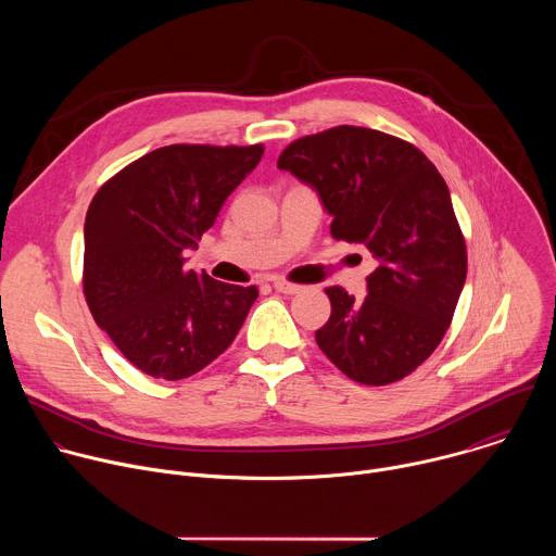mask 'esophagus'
Instances as JSON below:
<instances>
[{
    "mask_svg": "<svg viewBox=\"0 0 556 556\" xmlns=\"http://www.w3.org/2000/svg\"><path fill=\"white\" fill-rule=\"evenodd\" d=\"M273 288H275L277 292H283V294H296V292H301V286H299V283H292V281H288V279H273Z\"/></svg>",
    "mask_w": 556,
    "mask_h": 556,
    "instance_id": "obj_1",
    "label": "esophagus"
}]
</instances>
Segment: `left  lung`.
<instances>
[{
	"label": "left lung",
	"mask_w": 556,
	"mask_h": 556,
	"mask_svg": "<svg viewBox=\"0 0 556 556\" xmlns=\"http://www.w3.org/2000/svg\"><path fill=\"white\" fill-rule=\"evenodd\" d=\"M277 167L319 191L334 240L363 242L378 260L365 301L326 288L332 314L316 345L361 384L409 376L444 339L466 281L444 178L416 144L354 125L296 138Z\"/></svg>",
	"instance_id": "obj_1"
}]
</instances>
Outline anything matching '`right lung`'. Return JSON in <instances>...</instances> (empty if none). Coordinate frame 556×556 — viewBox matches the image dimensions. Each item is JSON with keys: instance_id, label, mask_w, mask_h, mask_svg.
Returning <instances> with one entry per match:
<instances>
[{"instance_id": "1", "label": "right lung", "mask_w": 556, "mask_h": 556, "mask_svg": "<svg viewBox=\"0 0 556 556\" xmlns=\"http://www.w3.org/2000/svg\"><path fill=\"white\" fill-rule=\"evenodd\" d=\"M264 144H167L101 185L86 215L84 294L99 328L140 371L182 380L244 326L257 286L185 268V249L262 161Z\"/></svg>"}]
</instances>
